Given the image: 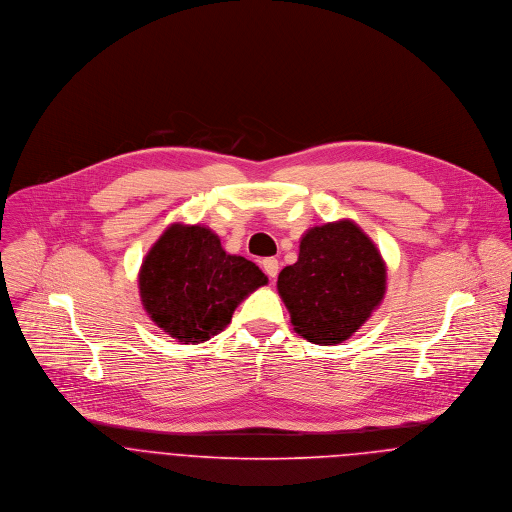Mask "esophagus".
Masks as SVG:
<instances>
[{
    "label": "esophagus",
    "mask_w": 512,
    "mask_h": 512,
    "mask_svg": "<svg viewBox=\"0 0 512 512\" xmlns=\"http://www.w3.org/2000/svg\"><path fill=\"white\" fill-rule=\"evenodd\" d=\"M262 268L268 274V278L274 280L278 276V272H280V262L276 258H264L262 260Z\"/></svg>",
    "instance_id": "1"
}]
</instances>
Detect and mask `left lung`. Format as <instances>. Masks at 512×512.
Masks as SVG:
<instances>
[{
	"mask_svg": "<svg viewBox=\"0 0 512 512\" xmlns=\"http://www.w3.org/2000/svg\"><path fill=\"white\" fill-rule=\"evenodd\" d=\"M293 329L313 345L347 341L386 292V264L353 220L309 228L299 256L278 276Z\"/></svg>",
	"mask_w": 512,
	"mask_h": 512,
	"instance_id": "1",
	"label": "left lung"
}]
</instances>
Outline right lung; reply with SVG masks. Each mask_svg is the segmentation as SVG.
I'll return each mask as SVG.
<instances>
[{"label":"right lung","instance_id":"1","mask_svg":"<svg viewBox=\"0 0 512 512\" xmlns=\"http://www.w3.org/2000/svg\"><path fill=\"white\" fill-rule=\"evenodd\" d=\"M268 278L234 254L201 224H171L149 248L138 276L140 297L151 321L183 345L209 341L234 309Z\"/></svg>","mask_w":512,"mask_h":512}]
</instances>
